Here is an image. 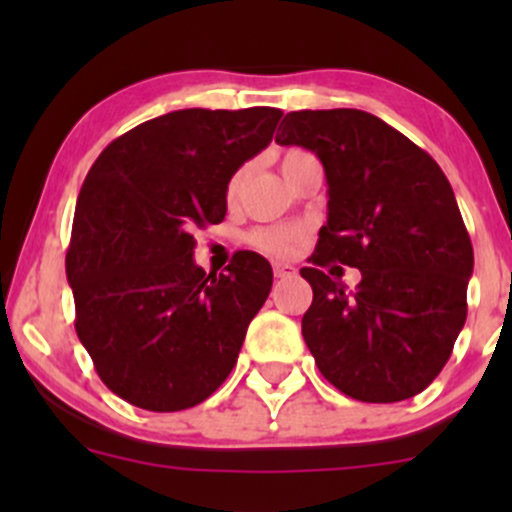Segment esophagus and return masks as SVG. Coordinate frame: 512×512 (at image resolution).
<instances>
[{"mask_svg": "<svg viewBox=\"0 0 512 512\" xmlns=\"http://www.w3.org/2000/svg\"><path fill=\"white\" fill-rule=\"evenodd\" d=\"M293 274H296V267H293V264H284V262L274 264L276 279H289V276H293Z\"/></svg>", "mask_w": 512, "mask_h": 512, "instance_id": "esophagus-1", "label": "esophagus"}]
</instances>
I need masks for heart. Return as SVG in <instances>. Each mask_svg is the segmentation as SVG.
I'll return each mask as SVG.
<instances>
[{
	"instance_id": "heart-1",
	"label": "heart",
	"mask_w": 512,
	"mask_h": 512,
	"mask_svg": "<svg viewBox=\"0 0 512 512\" xmlns=\"http://www.w3.org/2000/svg\"><path fill=\"white\" fill-rule=\"evenodd\" d=\"M301 156H308V154L301 149L286 151L284 158H281V168L291 166V163ZM240 182H243V170H238V173L228 180V187H226L228 199H233L238 195ZM303 236H305V231L301 226H269V228H257V231H252L248 240L255 245L257 250L267 252V255L286 257L296 250V245L301 243Z\"/></svg>"
}]
</instances>
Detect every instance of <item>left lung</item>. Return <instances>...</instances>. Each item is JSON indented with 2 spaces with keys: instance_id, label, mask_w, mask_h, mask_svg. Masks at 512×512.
Segmentation results:
<instances>
[{
  "instance_id": "obj_1",
  "label": "left lung",
  "mask_w": 512,
  "mask_h": 512,
  "mask_svg": "<svg viewBox=\"0 0 512 512\" xmlns=\"http://www.w3.org/2000/svg\"><path fill=\"white\" fill-rule=\"evenodd\" d=\"M279 129L276 144L313 151L330 185L327 223L301 269L313 286L301 327L317 368L358 402L419 395L464 327L474 269L448 178L424 149L363 110H298ZM334 261L362 269L354 292L324 272Z\"/></svg>"
}]
</instances>
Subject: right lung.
I'll return each instance as SVG.
<instances>
[{"label":"right lung","mask_w":512,"mask_h":512,"mask_svg":"<svg viewBox=\"0 0 512 512\" xmlns=\"http://www.w3.org/2000/svg\"><path fill=\"white\" fill-rule=\"evenodd\" d=\"M276 108L175 110L117 137L76 199L67 279L98 378L149 411H180L236 366L272 267L240 250L226 274L192 260V231L226 216V187L272 142Z\"/></svg>","instance_id":"obj_1"}]
</instances>
